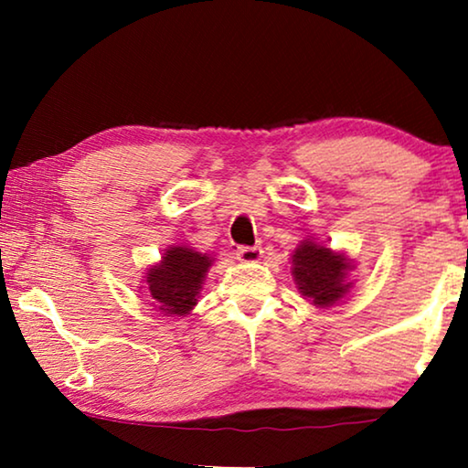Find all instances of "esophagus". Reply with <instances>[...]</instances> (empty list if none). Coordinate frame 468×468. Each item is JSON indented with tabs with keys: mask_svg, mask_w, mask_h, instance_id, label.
Wrapping results in <instances>:
<instances>
[{
	"mask_svg": "<svg viewBox=\"0 0 468 468\" xmlns=\"http://www.w3.org/2000/svg\"><path fill=\"white\" fill-rule=\"evenodd\" d=\"M261 247H239V251H236V258L240 261H245V264H255V261L261 260Z\"/></svg>",
	"mask_w": 468,
	"mask_h": 468,
	"instance_id": "obj_1",
	"label": "esophagus"
}]
</instances>
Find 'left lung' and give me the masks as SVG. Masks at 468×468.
Returning a JSON list of instances; mask_svg holds the SVG:
<instances>
[{
    "instance_id": "8db88e82",
    "label": "left lung",
    "mask_w": 468,
    "mask_h": 468,
    "mask_svg": "<svg viewBox=\"0 0 468 468\" xmlns=\"http://www.w3.org/2000/svg\"><path fill=\"white\" fill-rule=\"evenodd\" d=\"M356 264L345 251H335L328 242L315 240L313 236L300 240L292 251V279L300 296L309 298L317 309L336 306L354 290L349 272Z\"/></svg>"
}]
</instances>
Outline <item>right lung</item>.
Wrapping results in <instances>:
<instances>
[{
    "label": "right lung",
    "mask_w": 468,
    "mask_h": 468,
    "mask_svg": "<svg viewBox=\"0 0 468 468\" xmlns=\"http://www.w3.org/2000/svg\"><path fill=\"white\" fill-rule=\"evenodd\" d=\"M215 258L189 245H170L162 260L144 271L146 298L165 317H185L200 298L204 279Z\"/></svg>",
    "instance_id": "1"
}]
</instances>
